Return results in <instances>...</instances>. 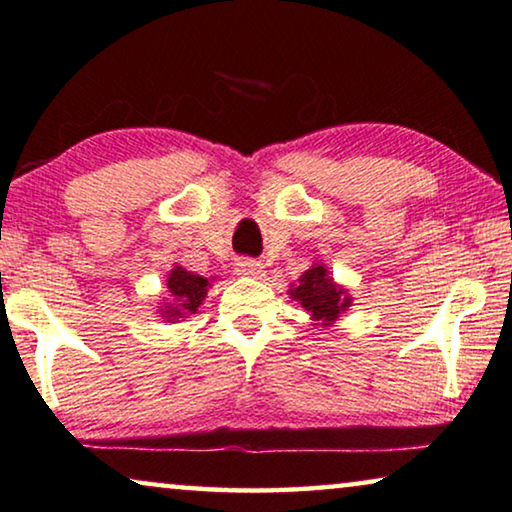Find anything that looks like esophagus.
Returning a JSON list of instances; mask_svg holds the SVG:
<instances>
[{"mask_svg":"<svg viewBox=\"0 0 512 512\" xmlns=\"http://www.w3.org/2000/svg\"><path fill=\"white\" fill-rule=\"evenodd\" d=\"M235 265H238V274H242V277H254V279L265 277L263 263L254 261V258H240V261Z\"/></svg>","mask_w":512,"mask_h":512,"instance_id":"esophagus-1","label":"esophagus"}]
</instances>
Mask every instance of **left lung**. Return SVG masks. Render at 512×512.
I'll return each mask as SVG.
<instances>
[{
    "label": "left lung",
    "mask_w": 512,
    "mask_h": 512,
    "mask_svg": "<svg viewBox=\"0 0 512 512\" xmlns=\"http://www.w3.org/2000/svg\"><path fill=\"white\" fill-rule=\"evenodd\" d=\"M288 293L305 307V311H309L311 321L318 325H332L351 307V295L346 288L332 281L328 268L321 263L311 265L298 279V286H293Z\"/></svg>",
    "instance_id": "left-lung-1"
}]
</instances>
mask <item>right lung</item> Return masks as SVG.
I'll list each match as a JSON object with an SVG mask.
<instances>
[{"label": "right lung", "instance_id": "1", "mask_svg": "<svg viewBox=\"0 0 512 512\" xmlns=\"http://www.w3.org/2000/svg\"><path fill=\"white\" fill-rule=\"evenodd\" d=\"M166 286L170 293V302H166V307L161 309V316H164L168 323H177L180 318L196 314L198 307L203 305L210 281L201 277V274L187 272L180 268V265H175L168 274Z\"/></svg>", "mask_w": 512, "mask_h": 512}]
</instances>
